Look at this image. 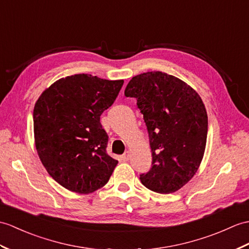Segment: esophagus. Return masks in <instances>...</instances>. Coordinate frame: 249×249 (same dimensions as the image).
Here are the masks:
<instances>
[{"mask_svg":"<svg viewBox=\"0 0 249 249\" xmlns=\"http://www.w3.org/2000/svg\"><path fill=\"white\" fill-rule=\"evenodd\" d=\"M122 160L123 161H128L129 160V158H130V152L129 151H126L123 155H122Z\"/></svg>","mask_w":249,"mask_h":249,"instance_id":"34e87169","label":"esophagus"}]
</instances>
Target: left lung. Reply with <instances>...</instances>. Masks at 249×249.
Here are the masks:
<instances>
[{
	"label": "left lung",
	"mask_w": 249,
	"mask_h": 249,
	"mask_svg": "<svg viewBox=\"0 0 249 249\" xmlns=\"http://www.w3.org/2000/svg\"><path fill=\"white\" fill-rule=\"evenodd\" d=\"M124 94L137 98L148 131L153 162L140 175L142 184L160 194L176 192L204 158L208 115L203 100L183 80L160 71L132 77Z\"/></svg>",
	"instance_id": "obj_1"
}]
</instances>
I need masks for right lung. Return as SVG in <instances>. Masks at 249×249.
Returning a JSON list of instances; mask_svg holds the SVG:
<instances>
[{
  "instance_id": "1",
  "label": "right lung",
  "mask_w": 249,
  "mask_h": 249,
  "mask_svg": "<svg viewBox=\"0 0 249 249\" xmlns=\"http://www.w3.org/2000/svg\"><path fill=\"white\" fill-rule=\"evenodd\" d=\"M124 84L90 74L60 78L34 107L35 145L50 176L60 186L89 194L108 182L118 160L106 153L108 136L100 122Z\"/></svg>"
}]
</instances>
